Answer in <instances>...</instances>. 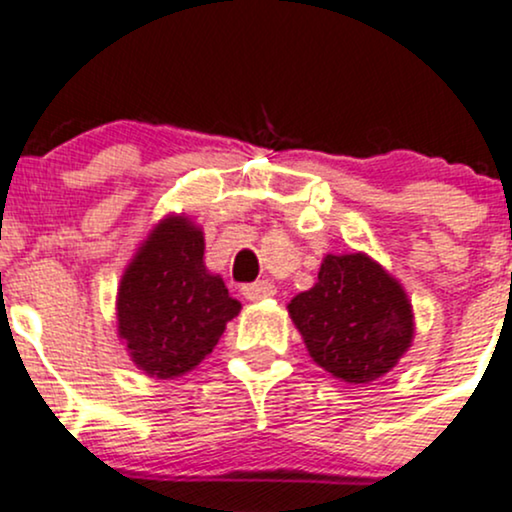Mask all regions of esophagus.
<instances>
[{
	"instance_id": "1",
	"label": "esophagus",
	"mask_w": 512,
	"mask_h": 512,
	"mask_svg": "<svg viewBox=\"0 0 512 512\" xmlns=\"http://www.w3.org/2000/svg\"><path fill=\"white\" fill-rule=\"evenodd\" d=\"M274 293H276V286L269 279H262V281H255V284L243 286V296L248 298V301H264V298H272Z\"/></svg>"
}]
</instances>
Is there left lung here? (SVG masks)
I'll return each mask as SVG.
<instances>
[{
    "label": "left lung",
    "instance_id": "left-lung-1",
    "mask_svg": "<svg viewBox=\"0 0 512 512\" xmlns=\"http://www.w3.org/2000/svg\"><path fill=\"white\" fill-rule=\"evenodd\" d=\"M289 313L317 366L354 385L385 375L414 337L407 293L361 252L327 255Z\"/></svg>",
    "mask_w": 512,
    "mask_h": 512
}]
</instances>
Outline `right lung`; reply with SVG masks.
<instances>
[{
  "label": "right lung",
  "mask_w": 512,
  "mask_h": 512,
  "mask_svg": "<svg viewBox=\"0 0 512 512\" xmlns=\"http://www.w3.org/2000/svg\"><path fill=\"white\" fill-rule=\"evenodd\" d=\"M240 303L204 269V238L187 219H166L129 264L117 296L120 337L154 378L192 370L219 344Z\"/></svg>",
  "instance_id": "1"
}]
</instances>
